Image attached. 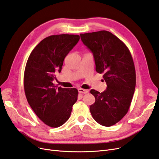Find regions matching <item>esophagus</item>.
<instances>
[{
  "instance_id": "34e87169",
  "label": "esophagus",
  "mask_w": 159,
  "mask_h": 159,
  "mask_svg": "<svg viewBox=\"0 0 159 159\" xmlns=\"http://www.w3.org/2000/svg\"><path fill=\"white\" fill-rule=\"evenodd\" d=\"M78 91L80 93H84V94H86V93L89 92V91L87 90V89H79Z\"/></svg>"
}]
</instances>
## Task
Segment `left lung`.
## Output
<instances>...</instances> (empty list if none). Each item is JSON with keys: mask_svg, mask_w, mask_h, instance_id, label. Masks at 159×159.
<instances>
[{"mask_svg": "<svg viewBox=\"0 0 159 159\" xmlns=\"http://www.w3.org/2000/svg\"><path fill=\"white\" fill-rule=\"evenodd\" d=\"M83 43L94 57L96 71L103 74L106 90L91 89L95 102L90 106L97 123L111 126L128 113L136 87V70L130 52L125 43L107 31L81 34Z\"/></svg>", "mask_w": 159, "mask_h": 159, "instance_id": "left-lung-1", "label": "left lung"}]
</instances>
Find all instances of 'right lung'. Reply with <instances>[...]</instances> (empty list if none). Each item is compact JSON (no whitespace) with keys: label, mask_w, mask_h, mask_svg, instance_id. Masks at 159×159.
<instances>
[{"label":"right lung","mask_w":159,"mask_h":159,"mask_svg":"<svg viewBox=\"0 0 159 159\" xmlns=\"http://www.w3.org/2000/svg\"><path fill=\"white\" fill-rule=\"evenodd\" d=\"M79 39V35H50L41 41L27 60L24 72L27 100L39 118L52 128L60 127L69 119L77 101L76 89H57L53 80Z\"/></svg>","instance_id":"obj_1"}]
</instances>
